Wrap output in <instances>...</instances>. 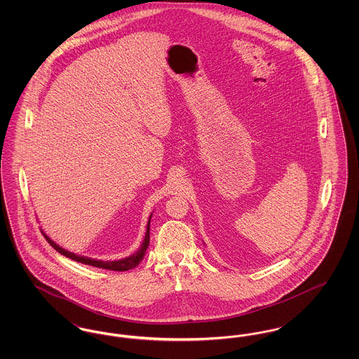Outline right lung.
Listing matches in <instances>:
<instances>
[{"label": "right lung", "mask_w": 359, "mask_h": 359, "mask_svg": "<svg viewBox=\"0 0 359 359\" xmlns=\"http://www.w3.org/2000/svg\"><path fill=\"white\" fill-rule=\"evenodd\" d=\"M151 218H152V215H151L149 219H148L147 233H145V238H144L142 243H141V248L137 250L135 255L126 257V258H122V259H118V261H102V259H93V258H88V257L76 256V255H74V253H71V252H67L66 249L60 248L59 245H56V243H55L50 237H47L44 233H43V234H44V237L48 241V243L51 245L52 248H53L56 252H59V253L63 255V256L69 257V258L74 259V261L82 262V264H86V265H91V266H97V268H101V269H107V271L125 272V271H129V269L136 268L137 265L140 264V261L144 258V255H145V252H147V249H148V246H149V226H151Z\"/></svg>", "instance_id": "1"}]
</instances>
